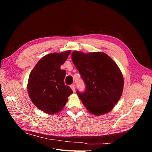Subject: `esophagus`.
<instances>
[{
	"instance_id": "34e87169",
	"label": "esophagus",
	"mask_w": 152,
	"mask_h": 152,
	"mask_svg": "<svg viewBox=\"0 0 152 152\" xmlns=\"http://www.w3.org/2000/svg\"><path fill=\"white\" fill-rule=\"evenodd\" d=\"M70 87H71V89H72V91L73 92H75V84H72L70 86Z\"/></svg>"
}]
</instances>
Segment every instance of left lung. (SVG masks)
<instances>
[{
    "instance_id": "left-lung-1",
    "label": "left lung",
    "mask_w": 152,
    "mask_h": 152,
    "mask_svg": "<svg viewBox=\"0 0 152 152\" xmlns=\"http://www.w3.org/2000/svg\"><path fill=\"white\" fill-rule=\"evenodd\" d=\"M72 59L86 88L77 94L90 113L102 115L114 108L124 89L122 73L116 63L102 52L73 51Z\"/></svg>"
}]
</instances>
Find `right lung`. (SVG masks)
I'll return each instance as SVG.
<instances>
[{
    "label": "right lung",
    "mask_w": 152,
    "mask_h": 152,
    "mask_svg": "<svg viewBox=\"0 0 152 152\" xmlns=\"http://www.w3.org/2000/svg\"><path fill=\"white\" fill-rule=\"evenodd\" d=\"M70 50L51 53L41 58L29 75L27 90L36 107L48 114H56L65 107L73 91L64 83L66 71L60 66Z\"/></svg>",
    "instance_id": "right-lung-1"
}]
</instances>
